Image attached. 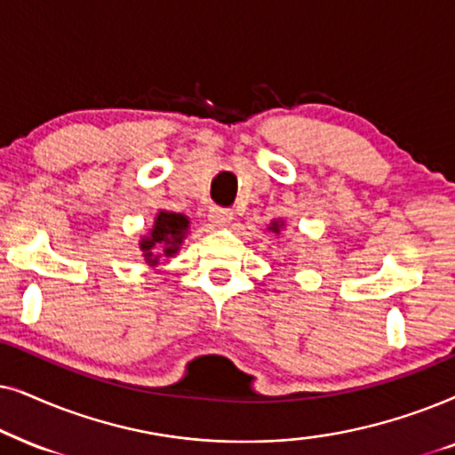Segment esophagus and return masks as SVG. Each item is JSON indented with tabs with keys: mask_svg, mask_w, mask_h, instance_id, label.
<instances>
[{
	"mask_svg": "<svg viewBox=\"0 0 455 455\" xmlns=\"http://www.w3.org/2000/svg\"><path fill=\"white\" fill-rule=\"evenodd\" d=\"M208 218L214 227H227V224L233 222V212L224 210V208H212Z\"/></svg>",
	"mask_w": 455,
	"mask_h": 455,
	"instance_id": "obj_1",
	"label": "esophagus"
}]
</instances>
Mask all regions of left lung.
<instances>
[{"label":"left lung","instance_id":"left-lung-1","mask_svg":"<svg viewBox=\"0 0 455 455\" xmlns=\"http://www.w3.org/2000/svg\"><path fill=\"white\" fill-rule=\"evenodd\" d=\"M283 228H284V220H283V218H278V220H272L270 224H268V231H272V233H281L283 231Z\"/></svg>","mask_w":455,"mask_h":455}]
</instances>
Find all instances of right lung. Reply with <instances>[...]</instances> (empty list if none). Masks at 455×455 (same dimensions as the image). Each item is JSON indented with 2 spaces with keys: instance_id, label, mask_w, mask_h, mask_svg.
Returning a JSON list of instances; mask_svg holds the SVG:
<instances>
[{
  "instance_id": "1",
  "label": "right lung",
  "mask_w": 455,
  "mask_h": 455,
  "mask_svg": "<svg viewBox=\"0 0 455 455\" xmlns=\"http://www.w3.org/2000/svg\"><path fill=\"white\" fill-rule=\"evenodd\" d=\"M187 235H189V218L185 214L166 210L157 212L149 231L139 239V250H141L145 264L154 268L162 258L177 256Z\"/></svg>"
}]
</instances>
